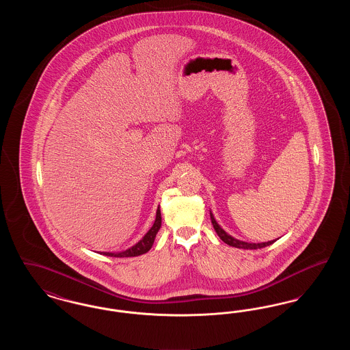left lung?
<instances>
[{
    "label": "left lung",
    "instance_id": "left-lung-1",
    "mask_svg": "<svg viewBox=\"0 0 350 350\" xmlns=\"http://www.w3.org/2000/svg\"><path fill=\"white\" fill-rule=\"evenodd\" d=\"M210 217H211V223H213V226H214V230L217 231V236H219L226 244H228L230 247L240 248V250H260V248H264V247H267V245H271V244L275 241V240H270V241H267V243H247V241L237 240V239L232 237L231 234H228V233L226 232V231L217 224V221L215 220V217H214L211 211H210Z\"/></svg>",
    "mask_w": 350,
    "mask_h": 350
}]
</instances>
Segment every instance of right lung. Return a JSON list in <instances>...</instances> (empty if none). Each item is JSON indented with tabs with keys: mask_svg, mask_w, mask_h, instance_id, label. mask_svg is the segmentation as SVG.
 Segmentation results:
<instances>
[{
	"mask_svg": "<svg viewBox=\"0 0 350 350\" xmlns=\"http://www.w3.org/2000/svg\"><path fill=\"white\" fill-rule=\"evenodd\" d=\"M160 227H161V211H160V206H159L157 211H156L154 223L150 227V231L142 237V240H139L135 245H133L129 250H122V252H102L100 254L109 256V257H135V256L144 254V253H147L152 248V245L154 243V239H156V234L159 232Z\"/></svg>",
	"mask_w": 350,
	"mask_h": 350,
	"instance_id": "1",
	"label": "right lung"
}]
</instances>
